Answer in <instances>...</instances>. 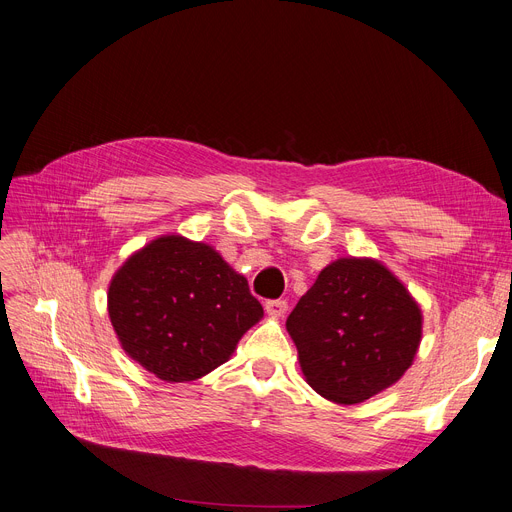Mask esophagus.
<instances>
[{"label": "esophagus", "instance_id": "obj_1", "mask_svg": "<svg viewBox=\"0 0 512 512\" xmlns=\"http://www.w3.org/2000/svg\"><path fill=\"white\" fill-rule=\"evenodd\" d=\"M264 310L268 316H283L287 312V299H268L264 304Z\"/></svg>", "mask_w": 512, "mask_h": 512}]
</instances>
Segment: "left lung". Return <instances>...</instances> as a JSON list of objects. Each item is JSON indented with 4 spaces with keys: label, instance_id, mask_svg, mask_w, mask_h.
Here are the masks:
<instances>
[{
    "label": "left lung",
    "instance_id": "8db88e82",
    "mask_svg": "<svg viewBox=\"0 0 512 512\" xmlns=\"http://www.w3.org/2000/svg\"><path fill=\"white\" fill-rule=\"evenodd\" d=\"M308 384L328 401L362 403L395 384L422 339V310L372 258L328 264L287 318Z\"/></svg>",
    "mask_w": 512,
    "mask_h": 512
}]
</instances>
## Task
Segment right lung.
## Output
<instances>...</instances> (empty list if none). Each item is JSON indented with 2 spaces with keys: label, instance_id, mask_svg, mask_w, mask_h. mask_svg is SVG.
<instances>
[{
  "label": "right lung",
  "instance_id": "1",
  "mask_svg": "<svg viewBox=\"0 0 512 512\" xmlns=\"http://www.w3.org/2000/svg\"><path fill=\"white\" fill-rule=\"evenodd\" d=\"M109 318L136 362L167 382L225 364L262 318L248 281L206 244L167 235L144 246L109 285Z\"/></svg>",
  "mask_w": 512,
  "mask_h": 512
}]
</instances>
